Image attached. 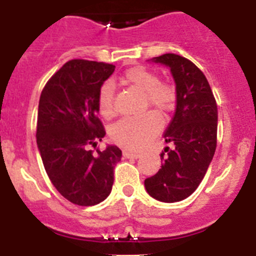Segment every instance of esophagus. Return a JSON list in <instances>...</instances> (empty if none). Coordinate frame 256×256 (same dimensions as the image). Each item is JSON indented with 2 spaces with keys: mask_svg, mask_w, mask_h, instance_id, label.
Segmentation results:
<instances>
[{
  "mask_svg": "<svg viewBox=\"0 0 256 256\" xmlns=\"http://www.w3.org/2000/svg\"><path fill=\"white\" fill-rule=\"evenodd\" d=\"M123 156H124V158H126V159H138L140 156H141V154L133 152V151L124 150L123 151Z\"/></svg>",
  "mask_w": 256,
  "mask_h": 256,
  "instance_id": "esophagus-1",
  "label": "esophagus"
}]
</instances>
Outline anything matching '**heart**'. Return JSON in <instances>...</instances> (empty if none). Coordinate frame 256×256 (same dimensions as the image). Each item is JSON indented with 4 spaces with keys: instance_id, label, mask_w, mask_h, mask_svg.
<instances>
[{
    "instance_id": "1",
    "label": "heart",
    "mask_w": 256,
    "mask_h": 256,
    "mask_svg": "<svg viewBox=\"0 0 256 256\" xmlns=\"http://www.w3.org/2000/svg\"><path fill=\"white\" fill-rule=\"evenodd\" d=\"M122 82L137 88L144 94V105H151L160 112H170L176 105L177 94L170 84L160 83L159 76L151 70L142 66L128 69L122 76ZM97 108L106 119L115 115L114 86L112 82H105L98 90ZM162 123L159 116L152 112H144L132 118H123L114 124L110 130L112 141L118 144L132 150H140L151 141L159 132Z\"/></svg>"
}]
</instances>
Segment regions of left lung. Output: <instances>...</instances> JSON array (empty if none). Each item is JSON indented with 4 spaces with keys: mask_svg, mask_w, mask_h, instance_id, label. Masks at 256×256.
Instances as JSON below:
<instances>
[{
    "mask_svg": "<svg viewBox=\"0 0 256 256\" xmlns=\"http://www.w3.org/2000/svg\"><path fill=\"white\" fill-rule=\"evenodd\" d=\"M170 69L176 83V112L164 133L166 144L162 169L144 180L151 198L177 202L195 192L216 148L218 108L208 79L194 62L176 54L151 58Z\"/></svg>",
    "mask_w": 256,
    "mask_h": 256,
    "instance_id": "left-lung-1",
    "label": "left lung"
}]
</instances>
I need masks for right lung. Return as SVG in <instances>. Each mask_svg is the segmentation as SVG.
Returning a JSON list of instances; mask_svg holds the SVG:
<instances>
[{"label":"right lung","mask_w":256,"mask_h":256,"mask_svg":"<svg viewBox=\"0 0 256 256\" xmlns=\"http://www.w3.org/2000/svg\"><path fill=\"white\" fill-rule=\"evenodd\" d=\"M114 70L112 64L70 60L40 94L36 137L42 162L55 188L80 206L100 204L110 195L122 159L115 144L96 155L88 148L106 134L97 118V94Z\"/></svg>","instance_id":"1"}]
</instances>
